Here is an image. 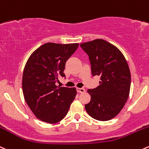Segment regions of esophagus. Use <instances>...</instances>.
<instances>
[{"mask_svg":"<svg viewBox=\"0 0 149 149\" xmlns=\"http://www.w3.org/2000/svg\"><path fill=\"white\" fill-rule=\"evenodd\" d=\"M77 92H79V93H84L86 90L84 88H77Z\"/></svg>","mask_w":149,"mask_h":149,"instance_id":"1","label":"esophagus"}]
</instances>
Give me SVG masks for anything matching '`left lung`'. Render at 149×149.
<instances>
[{"instance_id":"obj_1","label":"left lung","mask_w":149,"mask_h":149,"mask_svg":"<svg viewBox=\"0 0 149 149\" xmlns=\"http://www.w3.org/2000/svg\"><path fill=\"white\" fill-rule=\"evenodd\" d=\"M89 56L92 76L100 77V85L88 89L91 100L85 105L88 114L99 121H108L119 113L128 99L131 75L120 50L102 39L80 44Z\"/></svg>"}]
</instances>
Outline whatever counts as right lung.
<instances>
[{
  "label": "right lung",
  "mask_w": 149,
  "mask_h": 149,
  "mask_svg": "<svg viewBox=\"0 0 149 149\" xmlns=\"http://www.w3.org/2000/svg\"><path fill=\"white\" fill-rule=\"evenodd\" d=\"M79 44L47 43L30 56L22 76L24 100L35 116L49 124L61 121L76 95V88L57 86L67 60Z\"/></svg>",
  "instance_id": "add662e5"
}]
</instances>
